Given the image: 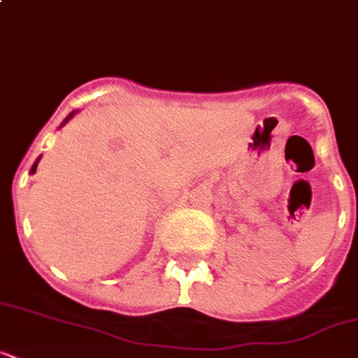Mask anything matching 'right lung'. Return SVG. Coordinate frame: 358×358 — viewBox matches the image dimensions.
I'll return each instance as SVG.
<instances>
[{"label": "right lung", "instance_id": "right-lung-1", "mask_svg": "<svg viewBox=\"0 0 358 358\" xmlns=\"http://www.w3.org/2000/svg\"><path fill=\"white\" fill-rule=\"evenodd\" d=\"M74 113H78V111H72V113H70V115H69V117H66V119H64V122H63V124H61V126H64V124L69 122V120H70V119H72V117H74ZM38 162H41V157H38V159H36V162H35V163H33V167H31V174H35V171H36V165H38Z\"/></svg>", "mask_w": 358, "mask_h": 358}]
</instances>
